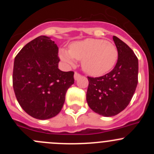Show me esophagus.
<instances>
[{
    "instance_id": "esophagus-1",
    "label": "esophagus",
    "mask_w": 154,
    "mask_h": 154,
    "mask_svg": "<svg viewBox=\"0 0 154 154\" xmlns=\"http://www.w3.org/2000/svg\"><path fill=\"white\" fill-rule=\"evenodd\" d=\"M80 76H81V74H79L78 72H75V73H74V79H75L76 80H78V79L80 77Z\"/></svg>"
}]
</instances>
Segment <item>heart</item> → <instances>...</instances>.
Instances as JSON below:
<instances>
[{
    "label": "heart",
    "mask_w": 154,
    "mask_h": 154,
    "mask_svg": "<svg viewBox=\"0 0 154 154\" xmlns=\"http://www.w3.org/2000/svg\"><path fill=\"white\" fill-rule=\"evenodd\" d=\"M60 58L69 65L74 60H82L83 71L91 76H100L109 71L116 65L119 51L113 43L104 39L86 38L74 42L68 51L60 50Z\"/></svg>",
    "instance_id": "1"
}]
</instances>
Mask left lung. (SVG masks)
<instances>
[{
	"mask_svg": "<svg viewBox=\"0 0 154 154\" xmlns=\"http://www.w3.org/2000/svg\"><path fill=\"white\" fill-rule=\"evenodd\" d=\"M119 57L110 72L98 77H87L88 106L105 117L116 116L128 106L138 84V58L126 43L113 36Z\"/></svg>",
	"mask_w": 154,
	"mask_h": 154,
	"instance_id": "obj_1",
	"label": "left lung"
}]
</instances>
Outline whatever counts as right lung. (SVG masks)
Returning a JSON list of instances; mask_svg holds the SVG:
<instances>
[{"instance_id": "add662e5", "label": "right lung", "mask_w": 154, "mask_h": 154, "mask_svg": "<svg viewBox=\"0 0 154 154\" xmlns=\"http://www.w3.org/2000/svg\"><path fill=\"white\" fill-rule=\"evenodd\" d=\"M58 47L45 35L27 43L14 61L12 86L21 108L32 117L45 120L57 116L64 104L74 71L58 68Z\"/></svg>"}]
</instances>
